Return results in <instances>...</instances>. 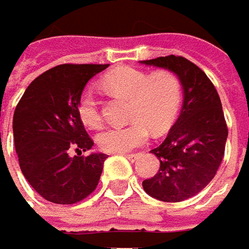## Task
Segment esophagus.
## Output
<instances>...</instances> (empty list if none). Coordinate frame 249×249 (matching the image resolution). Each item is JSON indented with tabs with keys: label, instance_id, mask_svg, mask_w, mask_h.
<instances>
[{
	"label": "esophagus",
	"instance_id": "esophagus-1",
	"mask_svg": "<svg viewBox=\"0 0 249 249\" xmlns=\"http://www.w3.org/2000/svg\"><path fill=\"white\" fill-rule=\"evenodd\" d=\"M124 157H125V158H128V160L133 162V160H136V158H138V157H139V154H124Z\"/></svg>",
	"mask_w": 249,
	"mask_h": 249
}]
</instances>
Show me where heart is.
Wrapping results in <instances>:
<instances>
[{"label": "heart", "mask_w": 249, "mask_h": 249, "mask_svg": "<svg viewBox=\"0 0 249 249\" xmlns=\"http://www.w3.org/2000/svg\"><path fill=\"white\" fill-rule=\"evenodd\" d=\"M102 87L110 95L129 101L131 123L109 126L96 138L98 146L107 153H125L144 144L150 129L154 133L167 129L180 110L182 83L169 69L147 72L132 67L117 68L103 76ZM77 114L87 128L96 129L102 125V106L94 92H83L77 102Z\"/></svg>", "instance_id": "heart-1"}]
</instances>
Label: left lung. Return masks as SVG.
<instances>
[{"mask_svg": "<svg viewBox=\"0 0 249 249\" xmlns=\"http://www.w3.org/2000/svg\"><path fill=\"white\" fill-rule=\"evenodd\" d=\"M173 71L184 89L180 116L163 143L151 153L160 162L157 174L143 181L148 195L169 203L199 194L224 160L228 125L217 89L200 68L181 55L142 61Z\"/></svg>", "mask_w": 249, "mask_h": 249, "instance_id": "8db88e82", "label": "left lung"}]
</instances>
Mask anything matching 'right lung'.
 Here are the masks:
<instances>
[{"label": "right lung", "instance_id": "1", "mask_svg": "<svg viewBox=\"0 0 249 249\" xmlns=\"http://www.w3.org/2000/svg\"><path fill=\"white\" fill-rule=\"evenodd\" d=\"M109 64H62L27 87L13 114L20 169L43 199L75 204L95 191L106 154H89L92 139L77 114V102L92 76ZM75 151L78 155L71 157Z\"/></svg>", "mask_w": 249, "mask_h": 249}]
</instances>
